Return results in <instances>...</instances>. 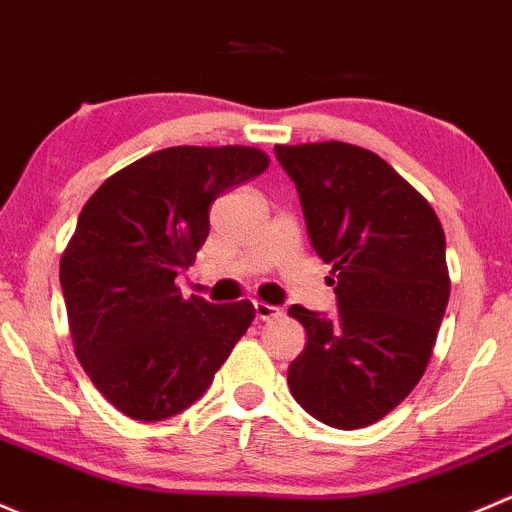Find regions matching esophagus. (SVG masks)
Segmentation results:
<instances>
[{
	"label": "esophagus",
	"mask_w": 512,
	"mask_h": 512,
	"mask_svg": "<svg viewBox=\"0 0 512 512\" xmlns=\"http://www.w3.org/2000/svg\"><path fill=\"white\" fill-rule=\"evenodd\" d=\"M254 313H256V320H273V318H278V315H281V308H278V305L254 300Z\"/></svg>",
	"instance_id": "esophagus-1"
}]
</instances>
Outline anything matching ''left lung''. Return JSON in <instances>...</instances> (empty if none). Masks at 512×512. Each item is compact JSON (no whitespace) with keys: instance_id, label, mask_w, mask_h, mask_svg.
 <instances>
[{"instance_id":"8db88e82","label":"left lung","mask_w":512,"mask_h":512,"mask_svg":"<svg viewBox=\"0 0 512 512\" xmlns=\"http://www.w3.org/2000/svg\"><path fill=\"white\" fill-rule=\"evenodd\" d=\"M315 254L337 276L333 318L291 305L308 345L288 387L310 416L362 429L392 412L431 360L449 303L446 236L431 204L365 147L276 145Z\"/></svg>"}]
</instances>
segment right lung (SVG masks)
<instances>
[{
    "label": "right lung",
    "mask_w": 512,
    "mask_h": 512,
    "mask_svg": "<svg viewBox=\"0 0 512 512\" xmlns=\"http://www.w3.org/2000/svg\"><path fill=\"white\" fill-rule=\"evenodd\" d=\"M244 145H179L105 179L61 256L73 350L98 392L135 421L197 402L254 320L249 300L182 298L175 278L209 234V207L268 167Z\"/></svg>",
    "instance_id": "add662e5"
}]
</instances>
